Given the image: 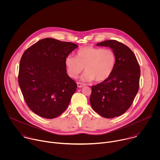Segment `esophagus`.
<instances>
[{
    "label": "esophagus",
    "instance_id": "34e87169",
    "mask_svg": "<svg viewBox=\"0 0 160 160\" xmlns=\"http://www.w3.org/2000/svg\"><path fill=\"white\" fill-rule=\"evenodd\" d=\"M85 85L83 84V83H80V82H78V83H77V86H78V88H82V87H83Z\"/></svg>",
    "mask_w": 160,
    "mask_h": 160
}]
</instances>
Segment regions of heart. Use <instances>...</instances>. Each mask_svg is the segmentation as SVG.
<instances>
[{"label": "heart", "instance_id": "b5f03b06", "mask_svg": "<svg viewBox=\"0 0 160 160\" xmlns=\"http://www.w3.org/2000/svg\"><path fill=\"white\" fill-rule=\"evenodd\" d=\"M67 72L70 77L76 78L83 72H85L81 80L92 82L96 79L101 82L108 80L116 65V55L111 49L85 47L80 49L76 58L68 56L65 59Z\"/></svg>", "mask_w": 160, "mask_h": 160}]
</instances>
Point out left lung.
<instances>
[{
    "label": "left lung",
    "instance_id": "1",
    "mask_svg": "<svg viewBox=\"0 0 160 160\" xmlns=\"http://www.w3.org/2000/svg\"><path fill=\"white\" fill-rule=\"evenodd\" d=\"M109 47L116 55V65L110 77L92 86L90 102L92 109L106 118L120 117L132 105L139 90L140 66L132 50L115 40L96 44Z\"/></svg>",
    "mask_w": 160,
    "mask_h": 160
}]
</instances>
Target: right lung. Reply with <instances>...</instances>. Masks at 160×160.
<instances>
[{
  "label": "right lung",
  "mask_w": 160,
  "mask_h": 160,
  "mask_svg": "<svg viewBox=\"0 0 160 160\" xmlns=\"http://www.w3.org/2000/svg\"><path fill=\"white\" fill-rule=\"evenodd\" d=\"M78 47L72 42L46 38L22 54L18 83L26 103L36 115L54 118L69 105L77 85L67 74L65 59Z\"/></svg>",
  "instance_id": "obj_1"
}]
</instances>
